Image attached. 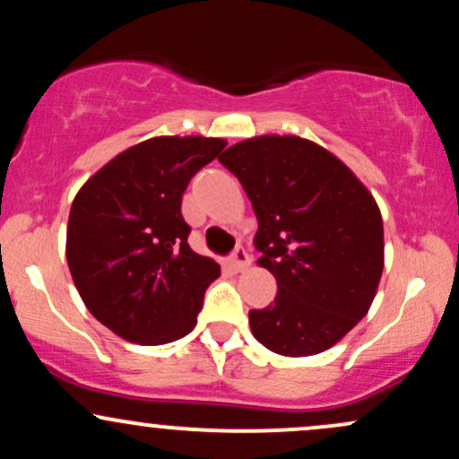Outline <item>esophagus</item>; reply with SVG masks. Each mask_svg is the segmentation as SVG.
Segmentation results:
<instances>
[{
	"mask_svg": "<svg viewBox=\"0 0 459 459\" xmlns=\"http://www.w3.org/2000/svg\"><path fill=\"white\" fill-rule=\"evenodd\" d=\"M230 263H233V267L237 272H244V270H247V267H250L252 259H250V255H247V252L244 250V247H237V250L233 252V256H230Z\"/></svg>",
	"mask_w": 459,
	"mask_h": 459,
	"instance_id": "34e87169",
	"label": "esophagus"
}]
</instances>
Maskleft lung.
<instances>
[{"label":"left lung","mask_w":459,"mask_h":459,"mask_svg":"<svg viewBox=\"0 0 459 459\" xmlns=\"http://www.w3.org/2000/svg\"><path fill=\"white\" fill-rule=\"evenodd\" d=\"M220 163L250 198L256 263L278 282L273 304L247 315L252 334L281 356L330 350L377 293L384 224L376 198L339 157L299 135L237 142Z\"/></svg>","instance_id":"obj_1"}]
</instances>
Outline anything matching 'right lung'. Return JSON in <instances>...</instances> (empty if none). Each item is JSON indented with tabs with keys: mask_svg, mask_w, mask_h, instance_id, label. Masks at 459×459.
<instances>
[{
	"mask_svg": "<svg viewBox=\"0 0 459 459\" xmlns=\"http://www.w3.org/2000/svg\"><path fill=\"white\" fill-rule=\"evenodd\" d=\"M224 146L222 138L157 135L79 187L66 226L68 270L86 308L120 339L163 345L196 325L220 265L189 247L181 200Z\"/></svg>",
	"mask_w": 459,
	"mask_h": 459,
	"instance_id": "right-lung-1",
	"label": "right lung"
}]
</instances>
